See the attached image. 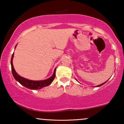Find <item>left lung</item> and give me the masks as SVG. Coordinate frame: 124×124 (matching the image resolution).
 <instances>
[{
	"instance_id": "obj_1",
	"label": "left lung",
	"mask_w": 124,
	"mask_h": 124,
	"mask_svg": "<svg viewBox=\"0 0 124 124\" xmlns=\"http://www.w3.org/2000/svg\"><path fill=\"white\" fill-rule=\"evenodd\" d=\"M107 81H108V80H107V81H106V82H104V83H103L101 84V85H98V86H97V87H100V86H102V85H104V83H106V82H107Z\"/></svg>"
}]
</instances>
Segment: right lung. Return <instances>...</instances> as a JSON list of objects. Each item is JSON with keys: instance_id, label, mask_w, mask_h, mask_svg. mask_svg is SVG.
Returning a JSON list of instances; mask_svg holds the SVG:
<instances>
[{"instance_id": "1", "label": "right lung", "mask_w": 124, "mask_h": 124, "mask_svg": "<svg viewBox=\"0 0 124 124\" xmlns=\"http://www.w3.org/2000/svg\"><path fill=\"white\" fill-rule=\"evenodd\" d=\"M17 45H16L15 48L16 47ZM14 56V53L13 54L12 59H11V66H12V71L13 76L14 78L16 80L17 82H19L21 85L24 86L25 87L28 88V89L31 90H38L42 89V87H46L50 85L52 82H53L54 78L55 77V72H56V68L54 71L53 75L52 76L49 78L47 79L43 80H31L29 79H25V78L21 77L18 75L17 73L16 72L15 68H14L13 65V58Z\"/></svg>"}]
</instances>
